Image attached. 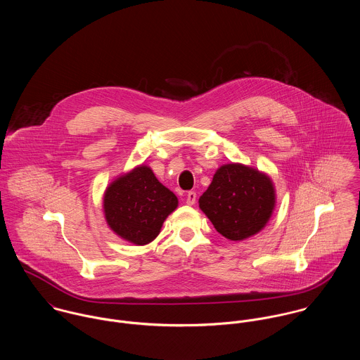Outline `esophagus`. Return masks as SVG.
<instances>
[{"label": "esophagus", "instance_id": "obj_1", "mask_svg": "<svg viewBox=\"0 0 360 360\" xmlns=\"http://www.w3.org/2000/svg\"><path fill=\"white\" fill-rule=\"evenodd\" d=\"M196 202V193L195 192H188L186 195V204L193 205Z\"/></svg>", "mask_w": 360, "mask_h": 360}]
</instances>
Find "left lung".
I'll list each match as a JSON object with an SVG mask.
<instances>
[{
    "label": "left lung",
    "mask_w": 360,
    "mask_h": 360,
    "mask_svg": "<svg viewBox=\"0 0 360 360\" xmlns=\"http://www.w3.org/2000/svg\"><path fill=\"white\" fill-rule=\"evenodd\" d=\"M276 205L272 179L239 162L217 169L208 189L200 196V210L218 233L240 241L261 232Z\"/></svg>",
    "instance_id": "left-lung-1"
}]
</instances>
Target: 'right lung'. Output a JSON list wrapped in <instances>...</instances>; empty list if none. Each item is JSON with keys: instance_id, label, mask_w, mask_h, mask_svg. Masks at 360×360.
Segmentation results:
<instances>
[{"instance_id": "add662e5", "label": "right lung", "mask_w": 360, "mask_h": 360, "mask_svg": "<svg viewBox=\"0 0 360 360\" xmlns=\"http://www.w3.org/2000/svg\"><path fill=\"white\" fill-rule=\"evenodd\" d=\"M176 207V196L143 164L116 178L103 196L109 228L121 239L136 245L156 239L162 222Z\"/></svg>"}]
</instances>
